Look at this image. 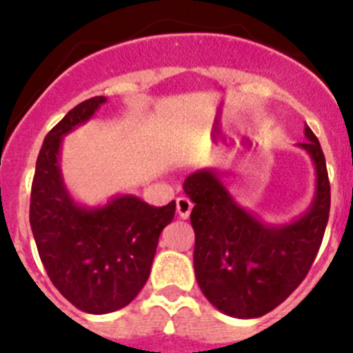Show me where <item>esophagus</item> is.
<instances>
[{"instance_id": "1", "label": "esophagus", "mask_w": 353, "mask_h": 353, "mask_svg": "<svg viewBox=\"0 0 353 353\" xmlns=\"http://www.w3.org/2000/svg\"><path fill=\"white\" fill-rule=\"evenodd\" d=\"M191 210H192V203L191 199L189 198H176V212H179V215L182 217V219H187L189 215H191Z\"/></svg>"}]
</instances>
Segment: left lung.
<instances>
[{
  "label": "left lung",
  "instance_id": "left-lung-1",
  "mask_svg": "<svg viewBox=\"0 0 353 353\" xmlns=\"http://www.w3.org/2000/svg\"><path fill=\"white\" fill-rule=\"evenodd\" d=\"M305 141L316 170L310 210L290 224H265L236 203L221 173L189 174L183 191L192 199L194 272L205 297L224 314L258 318L272 311L302 283L322 245L330 210V183L322 146L305 125Z\"/></svg>",
  "mask_w": 353,
  "mask_h": 353
}]
</instances>
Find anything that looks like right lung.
<instances>
[{
	"label": "right lung",
	"mask_w": 353,
	"mask_h": 353,
	"mask_svg": "<svg viewBox=\"0 0 353 353\" xmlns=\"http://www.w3.org/2000/svg\"><path fill=\"white\" fill-rule=\"evenodd\" d=\"M105 102L92 97L70 109L43 139L31 183L30 224L46 272L77 310L105 314L125 307L150 276L159 236L173 221L174 201L152 207L117 196L86 208L68 194L60 170L61 138Z\"/></svg>",
	"instance_id": "add662e5"
}]
</instances>
